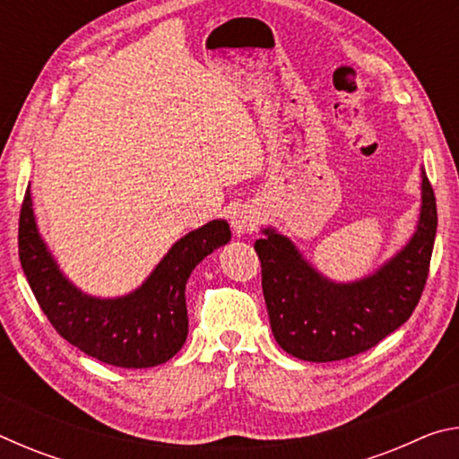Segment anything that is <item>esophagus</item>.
I'll return each instance as SVG.
<instances>
[{
  "mask_svg": "<svg viewBox=\"0 0 459 459\" xmlns=\"http://www.w3.org/2000/svg\"><path fill=\"white\" fill-rule=\"evenodd\" d=\"M230 224H232V230H235L237 235L253 232L259 224V212L255 211V208H248V206L237 208V211L230 216Z\"/></svg>",
  "mask_w": 459,
  "mask_h": 459,
  "instance_id": "obj_1",
  "label": "esophagus"
}]
</instances>
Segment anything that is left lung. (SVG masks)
Instances as JSON below:
<instances>
[{
  "label": "left lung",
  "instance_id": "8db88e82",
  "mask_svg": "<svg viewBox=\"0 0 459 459\" xmlns=\"http://www.w3.org/2000/svg\"><path fill=\"white\" fill-rule=\"evenodd\" d=\"M423 204L413 238L375 275L332 283L273 229L255 243L263 295L277 344L309 362L344 360L370 351L405 324L421 299L437 230V204L423 172Z\"/></svg>",
  "mask_w": 459,
  "mask_h": 459
}]
</instances>
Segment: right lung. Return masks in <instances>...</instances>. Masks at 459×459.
I'll list each match as a JSON object with an SVG mask.
<instances>
[{
    "instance_id": "obj_1",
    "label": "right lung",
    "mask_w": 459,
    "mask_h": 459,
    "mask_svg": "<svg viewBox=\"0 0 459 459\" xmlns=\"http://www.w3.org/2000/svg\"><path fill=\"white\" fill-rule=\"evenodd\" d=\"M229 240L227 222H208L178 240L137 291L97 299L60 273L38 235L30 186L18 227L22 269L52 328L84 354L121 368L158 367L180 351L188 336L186 281L206 255Z\"/></svg>"
}]
</instances>
